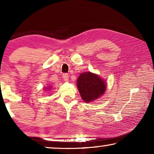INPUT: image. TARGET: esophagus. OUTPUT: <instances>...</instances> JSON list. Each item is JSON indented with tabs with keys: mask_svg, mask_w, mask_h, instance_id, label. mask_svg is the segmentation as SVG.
<instances>
[{
	"mask_svg": "<svg viewBox=\"0 0 154 154\" xmlns=\"http://www.w3.org/2000/svg\"><path fill=\"white\" fill-rule=\"evenodd\" d=\"M63 79L65 81V82H68L69 81V75L66 74V73H64L63 74Z\"/></svg>",
	"mask_w": 154,
	"mask_h": 154,
	"instance_id": "34e87169",
	"label": "esophagus"
}]
</instances>
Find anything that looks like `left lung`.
<instances>
[{"mask_svg": "<svg viewBox=\"0 0 154 154\" xmlns=\"http://www.w3.org/2000/svg\"><path fill=\"white\" fill-rule=\"evenodd\" d=\"M81 97L85 103H91L105 92L106 83L97 74L91 72H82L77 81Z\"/></svg>", "mask_w": 154, "mask_h": 154, "instance_id": "obj_1", "label": "left lung"}]
</instances>
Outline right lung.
<instances>
[{
    "mask_svg": "<svg viewBox=\"0 0 154 154\" xmlns=\"http://www.w3.org/2000/svg\"><path fill=\"white\" fill-rule=\"evenodd\" d=\"M51 85H49V86H47V87L45 88V90H48V91L51 90Z\"/></svg>",
    "mask_w": 154,
    "mask_h": 154,
    "instance_id": "1",
    "label": "right lung"
}]
</instances>
